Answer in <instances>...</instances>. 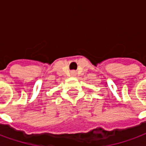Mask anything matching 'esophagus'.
I'll list each match as a JSON object with an SVG mask.
<instances>
[{
	"mask_svg": "<svg viewBox=\"0 0 146 146\" xmlns=\"http://www.w3.org/2000/svg\"><path fill=\"white\" fill-rule=\"evenodd\" d=\"M71 75H72V76H75V75H76L75 71H72V72H71Z\"/></svg>",
	"mask_w": 146,
	"mask_h": 146,
	"instance_id": "1",
	"label": "esophagus"
}]
</instances>
